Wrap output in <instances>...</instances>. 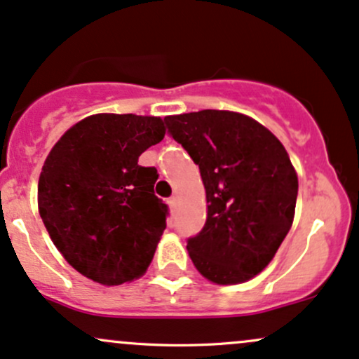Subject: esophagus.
Returning <instances> with one entry per match:
<instances>
[{
    "label": "esophagus",
    "instance_id": "34e87169",
    "mask_svg": "<svg viewBox=\"0 0 359 359\" xmlns=\"http://www.w3.org/2000/svg\"><path fill=\"white\" fill-rule=\"evenodd\" d=\"M176 203H178V200H176V196H169V198H168V205H169V208H171V210H175Z\"/></svg>",
    "mask_w": 359,
    "mask_h": 359
}]
</instances>
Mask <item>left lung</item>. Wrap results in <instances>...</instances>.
<instances>
[{
	"instance_id": "1",
	"label": "left lung",
	"mask_w": 359,
	"mask_h": 359,
	"mask_svg": "<svg viewBox=\"0 0 359 359\" xmlns=\"http://www.w3.org/2000/svg\"><path fill=\"white\" fill-rule=\"evenodd\" d=\"M168 134L198 164L207 222L187 241L207 280L233 285L268 266L292 227L299 180L287 151L266 127L225 110L164 118Z\"/></svg>"
}]
</instances>
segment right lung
Masks as SVG:
<instances>
[{
	"mask_svg": "<svg viewBox=\"0 0 359 359\" xmlns=\"http://www.w3.org/2000/svg\"><path fill=\"white\" fill-rule=\"evenodd\" d=\"M158 116L91 115L52 147L39 178V212L64 259L96 283L122 285L147 271L168 205L156 168L139 156L164 139Z\"/></svg>",
	"mask_w": 359,
	"mask_h": 359,
	"instance_id": "1",
	"label": "right lung"
}]
</instances>
